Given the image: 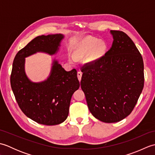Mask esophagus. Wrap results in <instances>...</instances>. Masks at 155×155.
Returning <instances> with one entry per match:
<instances>
[{
    "mask_svg": "<svg viewBox=\"0 0 155 155\" xmlns=\"http://www.w3.org/2000/svg\"><path fill=\"white\" fill-rule=\"evenodd\" d=\"M82 74H83V72H82L81 71H78L77 72V77H78V81H81V80Z\"/></svg>",
    "mask_w": 155,
    "mask_h": 155,
    "instance_id": "obj_1",
    "label": "esophagus"
}]
</instances>
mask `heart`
<instances>
[{"instance_id": "b5f03b06", "label": "heart", "mask_w": 155, "mask_h": 155, "mask_svg": "<svg viewBox=\"0 0 155 155\" xmlns=\"http://www.w3.org/2000/svg\"><path fill=\"white\" fill-rule=\"evenodd\" d=\"M107 49V45L104 41H98L97 38L88 37L78 45L74 51V56L71 55L69 57V60L72 62H74L77 61L76 58H81L87 56L88 61L93 62L104 56Z\"/></svg>"}]
</instances>
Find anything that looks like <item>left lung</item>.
<instances>
[{"label": "left lung", "instance_id": "8db88e82", "mask_svg": "<svg viewBox=\"0 0 155 155\" xmlns=\"http://www.w3.org/2000/svg\"><path fill=\"white\" fill-rule=\"evenodd\" d=\"M113 42L104 56L82 68L81 85L91 114L116 123L133 111L144 87L143 57L123 31H110Z\"/></svg>", "mask_w": 155, "mask_h": 155}]
</instances>
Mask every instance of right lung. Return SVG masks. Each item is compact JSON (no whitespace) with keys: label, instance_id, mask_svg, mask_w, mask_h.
Instances as JSON below:
<instances>
[{"label":"right lung","instance_id":"1","mask_svg":"<svg viewBox=\"0 0 155 155\" xmlns=\"http://www.w3.org/2000/svg\"><path fill=\"white\" fill-rule=\"evenodd\" d=\"M64 36L42 35L35 38L16 54L11 84L16 101L27 117L39 124L56 125L68 117L71 97L80 87L76 69L66 71L58 61H52L47 79L35 83L26 74L25 58L37 52L57 54Z\"/></svg>","mask_w":155,"mask_h":155}]
</instances>
